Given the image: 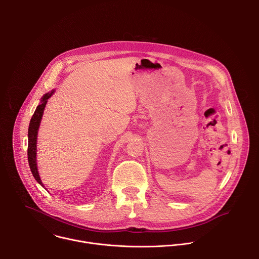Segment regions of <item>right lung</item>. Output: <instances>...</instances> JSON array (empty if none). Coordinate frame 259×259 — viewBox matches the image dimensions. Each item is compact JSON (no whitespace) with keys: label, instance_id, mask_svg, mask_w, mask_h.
<instances>
[{"label":"right lung","instance_id":"obj_1","mask_svg":"<svg viewBox=\"0 0 259 259\" xmlns=\"http://www.w3.org/2000/svg\"><path fill=\"white\" fill-rule=\"evenodd\" d=\"M52 93H53V91L51 93H48V94L44 95V97L42 98L41 104L36 106V108L34 110V114L32 115V117L30 119V123H29V127H28V146H27L28 164H29V168H30V171H31L33 177L35 178L36 181H38L41 184V186H43V184H42V180L39 176L38 168H36V160H35L36 135H38V129H39V126H40V123H41V119H42V116H43V112L45 109L47 100L52 95Z\"/></svg>","mask_w":259,"mask_h":259}]
</instances>
